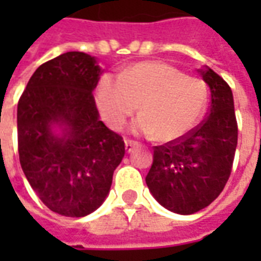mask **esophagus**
I'll return each mask as SVG.
<instances>
[{"label":"esophagus","instance_id":"esophagus-1","mask_svg":"<svg viewBox=\"0 0 261 261\" xmlns=\"http://www.w3.org/2000/svg\"><path fill=\"white\" fill-rule=\"evenodd\" d=\"M124 147H125V152H131V151L137 147V141H133V140H124Z\"/></svg>","mask_w":261,"mask_h":261}]
</instances>
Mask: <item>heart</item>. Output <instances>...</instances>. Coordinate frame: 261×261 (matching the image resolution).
I'll list each match as a JSON object with an SVG mask.
<instances>
[{
  "instance_id": "b5f03b06",
  "label": "heart",
  "mask_w": 261,
  "mask_h": 261,
  "mask_svg": "<svg viewBox=\"0 0 261 261\" xmlns=\"http://www.w3.org/2000/svg\"><path fill=\"white\" fill-rule=\"evenodd\" d=\"M207 100V88L196 76L185 75L159 61H142L125 68L120 76L103 75L96 105L103 120L120 128L138 109L133 123L136 134L152 136L162 142L180 138L196 125Z\"/></svg>"
}]
</instances>
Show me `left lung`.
<instances>
[{
  "label": "left lung",
  "instance_id": "left-lung-1",
  "mask_svg": "<svg viewBox=\"0 0 261 261\" xmlns=\"http://www.w3.org/2000/svg\"><path fill=\"white\" fill-rule=\"evenodd\" d=\"M211 91L208 114L177 140L153 147V162L145 181L156 201L173 213L194 214L224 190L238 145L230 86L207 67L200 71Z\"/></svg>",
  "mask_w": 261,
  "mask_h": 261
}]
</instances>
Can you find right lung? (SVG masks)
<instances>
[{
  "label": "right lung",
  "instance_id": "1",
  "mask_svg": "<svg viewBox=\"0 0 261 261\" xmlns=\"http://www.w3.org/2000/svg\"><path fill=\"white\" fill-rule=\"evenodd\" d=\"M100 68L68 51L32 75L18 102V152L26 179L43 204L64 217H85L108 196L124 141L99 120L92 91ZM53 124L64 125L60 139Z\"/></svg>",
  "mask_w": 261,
  "mask_h": 261
}]
</instances>
